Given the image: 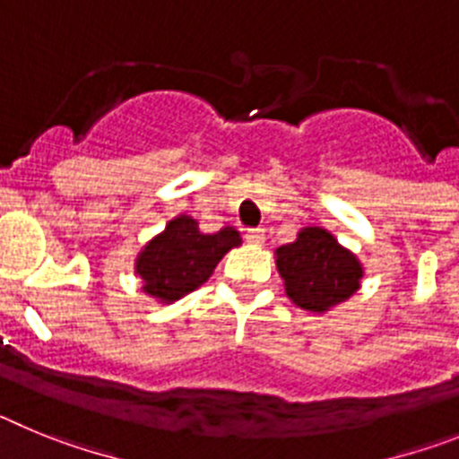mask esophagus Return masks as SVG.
I'll list each match as a JSON object with an SVG mask.
<instances>
[{"instance_id": "obj_1", "label": "esophagus", "mask_w": 459, "mask_h": 459, "mask_svg": "<svg viewBox=\"0 0 459 459\" xmlns=\"http://www.w3.org/2000/svg\"><path fill=\"white\" fill-rule=\"evenodd\" d=\"M246 241L248 243H253V246H264V241H266V234H264V230H248V234H246Z\"/></svg>"}]
</instances>
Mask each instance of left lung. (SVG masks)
Segmentation results:
<instances>
[{
	"instance_id": "obj_1",
	"label": "left lung",
	"mask_w": 459,
	"mask_h": 459,
	"mask_svg": "<svg viewBox=\"0 0 459 459\" xmlns=\"http://www.w3.org/2000/svg\"><path fill=\"white\" fill-rule=\"evenodd\" d=\"M275 266L294 306L324 315L360 287L363 264L322 227H303L296 241L275 250Z\"/></svg>"
}]
</instances>
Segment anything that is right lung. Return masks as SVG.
<instances>
[{
	"instance_id": "add662e5",
	"label": "right lung",
	"mask_w": 459,
	"mask_h": 459,
	"mask_svg": "<svg viewBox=\"0 0 459 459\" xmlns=\"http://www.w3.org/2000/svg\"><path fill=\"white\" fill-rule=\"evenodd\" d=\"M237 246H241V234L234 227L204 234L200 222L181 213L137 253L135 275L144 294L174 303L204 285L218 262Z\"/></svg>"
}]
</instances>
